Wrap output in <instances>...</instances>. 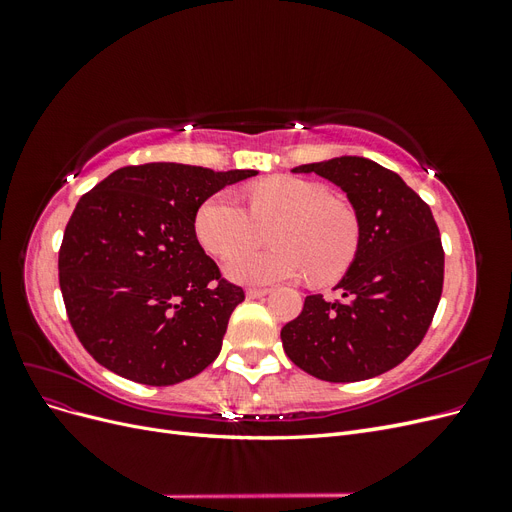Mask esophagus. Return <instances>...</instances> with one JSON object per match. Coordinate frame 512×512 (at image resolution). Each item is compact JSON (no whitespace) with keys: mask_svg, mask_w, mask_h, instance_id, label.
Listing matches in <instances>:
<instances>
[{"mask_svg":"<svg viewBox=\"0 0 512 512\" xmlns=\"http://www.w3.org/2000/svg\"><path fill=\"white\" fill-rule=\"evenodd\" d=\"M269 294V288H247V299H262Z\"/></svg>","mask_w":512,"mask_h":512,"instance_id":"obj_1","label":"esophagus"}]
</instances>
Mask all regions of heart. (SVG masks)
Listing matches in <instances>:
<instances>
[{"instance_id":"b5f03b06","label":"heart","mask_w":512,"mask_h":512,"mask_svg":"<svg viewBox=\"0 0 512 512\" xmlns=\"http://www.w3.org/2000/svg\"><path fill=\"white\" fill-rule=\"evenodd\" d=\"M252 211L232 190L209 196L196 211L194 230L200 245L215 256L251 244L259 224L270 225L278 245L269 251H246L226 260L224 271L241 284H271L309 273L316 284L339 280L359 254L361 222L356 211L333 198L324 183L275 177L254 185Z\"/></svg>"}]
</instances>
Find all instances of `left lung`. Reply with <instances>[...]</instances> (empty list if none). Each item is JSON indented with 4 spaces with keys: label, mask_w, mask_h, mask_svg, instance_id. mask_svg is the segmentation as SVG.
Segmentation results:
<instances>
[{
    "label": "left lung",
    "mask_w": 512,
    "mask_h": 512,
    "mask_svg": "<svg viewBox=\"0 0 512 512\" xmlns=\"http://www.w3.org/2000/svg\"><path fill=\"white\" fill-rule=\"evenodd\" d=\"M348 196L361 245L335 286L344 301L309 294L282 329L288 359L314 378L359 382L399 365L421 344L440 303L444 252L429 205L393 170L361 156L303 164Z\"/></svg>",
    "instance_id": "1"
}]
</instances>
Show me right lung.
Here are the masks:
<instances>
[{"instance_id":"1","label":"right lung","mask_w":512,"mask_h":512,"mask_svg":"<svg viewBox=\"0 0 512 512\" xmlns=\"http://www.w3.org/2000/svg\"><path fill=\"white\" fill-rule=\"evenodd\" d=\"M258 170L153 162L126 166L81 196L59 250L76 337L113 374L149 386L194 378L222 350L245 299L200 247L198 207Z\"/></svg>"}]
</instances>
